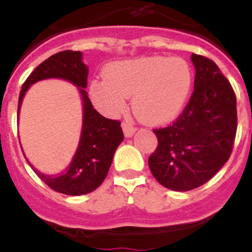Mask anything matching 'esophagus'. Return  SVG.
I'll list each match as a JSON object with an SVG mask.
<instances>
[{
    "instance_id": "34e87169",
    "label": "esophagus",
    "mask_w": 252,
    "mask_h": 252,
    "mask_svg": "<svg viewBox=\"0 0 252 252\" xmlns=\"http://www.w3.org/2000/svg\"><path fill=\"white\" fill-rule=\"evenodd\" d=\"M122 130H124V133L126 137H132L136 132V128L133 127L132 125L128 124V122H124L122 124Z\"/></svg>"
}]
</instances>
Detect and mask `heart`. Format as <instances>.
Masks as SVG:
<instances>
[{
	"instance_id": "obj_1",
	"label": "heart",
	"mask_w": 252,
	"mask_h": 252,
	"mask_svg": "<svg viewBox=\"0 0 252 252\" xmlns=\"http://www.w3.org/2000/svg\"><path fill=\"white\" fill-rule=\"evenodd\" d=\"M192 76L181 59L151 56L110 63L105 76L90 84L92 102L106 116L116 117L132 97L138 120L149 125L170 122L181 112Z\"/></svg>"
}]
</instances>
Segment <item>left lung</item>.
Here are the masks:
<instances>
[{
	"instance_id": "8db88e82",
	"label": "left lung",
	"mask_w": 252,
	"mask_h": 252,
	"mask_svg": "<svg viewBox=\"0 0 252 252\" xmlns=\"http://www.w3.org/2000/svg\"><path fill=\"white\" fill-rule=\"evenodd\" d=\"M195 84L190 101L168 127L154 130L158 149L149 158L152 175L174 191L198 188L215 176L231 155L237 128L236 97L210 59L192 54Z\"/></svg>"
}]
</instances>
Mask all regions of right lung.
<instances>
[{
	"instance_id": "add662e5",
	"label": "right lung",
	"mask_w": 252,
	"mask_h": 252,
	"mask_svg": "<svg viewBox=\"0 0 252 252\" xmlns=\"http://www.w3.org/2000/svg\"><path fill=\"white\" fill-rule=\"evenodd\" d=\"M89 67L82 61L80 51H62L52 55L40 63L27 77L18 97L17 119L25 94L31 85L47 78L68 81L78 89L82 100V128L80 142L72 161L66 170L56 175L40 172L31 163L33 171L47 186L57 192L70 196L86 195L102 184L107 175L112 158L119 145L124 141V132L120 121L101 116L94 110L87 96Z\"/></svg>"
}]
</instances>
